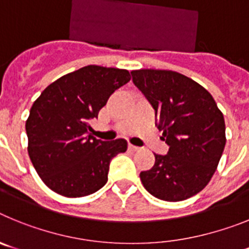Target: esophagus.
Wrapping results in <instances>:
<instances>
[{"instance_id": "34e87169", "label": "esophagus", "mask_w": 249, "mask_h": 249, "mask_svg": "<svg viewBox=\"0 0 249 249\" xmlns=\"http://www.w3.org/2000/svg\"><path fill=\"white\" fill-rule=\"evenodd\" d=\"M128 148L131 149V151H138V149H140V147H137V146H135V144L129 143L128 144Z\"/></svg>"}]
</instances>
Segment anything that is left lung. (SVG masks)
Listing matches in <instances>:
<instances>
[{
    "mask_svg": "<svg viewBox=\"0 0 249 249\" xmlns=\"http://www.w3.org/2000/svg\"><path fill=\"white\" fill-rule=\"evenodd\" d=\"M131 74L169 146L166 156L155 155V166L141 172V181L156 198L184 201L201 192L217 169L226 146L223 113L212 94L184 74L153 68Z\"/></svg>",
    "mask_w": 249,
    "mask_h": 249,
    "instance_id": "8db88e82",
    "label": "left lung"
}]
</instances>
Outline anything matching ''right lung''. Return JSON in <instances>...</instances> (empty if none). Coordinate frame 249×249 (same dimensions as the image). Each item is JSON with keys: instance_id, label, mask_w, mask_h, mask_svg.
<instances>
[{"instance_id": "add662e5", "label": "right lung", "mask_w": 249, "mask_h": 249, "mask_svg": "<svg viewBox=\"0 0 249 249\" xmlns=\"http://www.w3.org/2000/svg\"><path fill=\"white\" fill-rule=\"evenodd\" d=\"M129 80L127 70L85 66L59 77L35 101L26 121L27 151L50 190L77 198L105 186L109 162L126 152L127 141L96 140L89 121Z\"/></svg>"}]
</instances>
